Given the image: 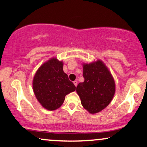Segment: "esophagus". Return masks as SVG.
<instances>
[{"label":"esophagus","mask_w":147,"mask_h":147,"mask_svg":"<svg viewBox=\"0 0 147 147\" xmlns=\"http://www.w3.org/2000/svg\"><path fill=\"white\" fill-rule=\"evenodd\" d=\"M73 83H74V85H75V86L76 87H77V81H74V82H73Z\"/></svg>","instance_id":"obj_1"}]
</instances>
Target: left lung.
<instances>
[{
  "label": "left lung",
  "mask_w": 147,
  "mask_h": 147,
  "mask_svg": "<svg viewBox=\"0 0 147 147\" xmlns=\"http://www.w3.org/2000/svg\"><path fill=\"white\" fill-rule=\"evenodd\" d=\"M83 67L85 81L79 83L76 91L83 108L95 114L105 109L113 100L115 81L102 61L83 64Z\"/></svg>",
  "instance_id": "left-lung-1"
}]
</instances>
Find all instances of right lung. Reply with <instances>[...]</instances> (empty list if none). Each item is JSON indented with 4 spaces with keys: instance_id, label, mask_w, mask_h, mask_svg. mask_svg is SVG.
Returning a JSON list of instances; mask_svg holds the SVG:
<instances>
[{
    "instance_id": "1",
    "label": "right lung",
    "mask_w": 147,
    "mask_h": 147,
    "mask_svg": "<svg viewBox=\"0 0 147 147\" xmlns=\"http://www.w3.org/2000/svg\"><path fill=\"white\" fill-rule=\"evenodd\" d=\"M32 87L37 100L49 111L60 108L65 96L76 89L63 70V62L56 57H52L37 70Z\"/></svg>"
}]
</instances>
